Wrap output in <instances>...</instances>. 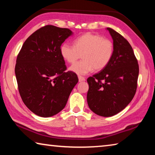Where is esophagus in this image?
Segmentation results:
<instances>
[{
	"mask_svg": "<svg viewBox=\"0 0 155 155\" xmlns=\"http://www.w3.org/2000/svg\"><path fill=\"white\" fill-rule=\"evenodd\" d=\"M78 81H79V82H82V81H85V77H81V76H78Z\"/></svg>",
	"mask_w": 155,
	"mask_h": 155,
	"instance_id": "esophagus-1",
	"label": "esophagus"
}]
</instances>
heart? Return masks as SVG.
I'll return each instance as SVG.
<instances>
[{
    "label": "heart",
    "instance_id": "b5f03b06",
    "mask_svg": "<svg viewBox=\"0 0 155 155\" xmlns=\"http://www.w3.org/2000/svg\"><path fill=\"white\" fill-rule=\"evenodd\" d=\"M114 52V44L111 40L90 33L76 39L74 46L65 42L60 47L62 57L69 64H74L82 55V61L70 68V70L78 75L87 74L94 69L103 70L111 60Z\"/></svg>",
    "mask_w": 155,
    "mask_h": 155
}]
</instances>
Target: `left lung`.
Here are the masks:
<instances>
[{
    "mask_svg": "<svg viewBox=\"0 0 155 155\" xmlns=\"http://www.w3.org/2000/svg\"><path fill=\"white\" fill-rule=\"evenodd\" d=\"M107 29L114 41L113 57L105 68L87 80L88 106L103 117L118 114L130 103L139 75L138 62L130 44L114 29Z\"/></svg>",
    "mask_w": 155,
    "mask_h": 155,
    "instance_id": "1",
    "label": "left lung"
}]
</instances>
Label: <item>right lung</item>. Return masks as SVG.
<instances>
[{
  "mask_svg": "<svg viewBox=\"0 0 155 155\" xmlns=\"http://www.w3.org/2000/svg\"><path fill=\"white\" fill-rule=\"evenodd\" d=\"M73 33L68 28L46 25L23 44L15 74L23 103L33 114L48 117L64 108L78 79L66 65L60 47Z\"/></svg>",
  "mask_w": 155,
  "mask_h": 155,
  "instance_id": "1",
  "label": "right lung"
}]
</instances>
